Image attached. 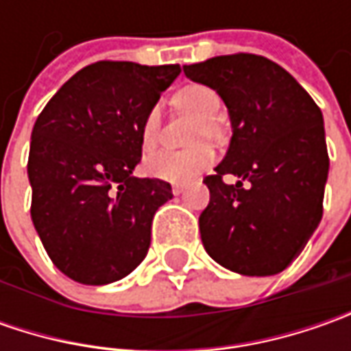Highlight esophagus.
I'll return each mask as SVG.
<instances>
[{"instance_id": "1", "label": "esophagus", "mask_w": 351, "mask_h": 351, "mask_svg": "<svg viewBox=\"0 0 351 351\" xmlns=\"http://www.w3.org/2000/svg\"><path fill=\"white\" fill-rule=\"evenodd\" d=\"M183 191H185V185H173V187H171V193H173V195H182Z\"/></svg>"}]
</instances>
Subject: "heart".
<instances>
[{"mask_svg": "<svg viewBox=\"0 0 351 351\" xmlns=\"http://www.w3.org/2000/svg\"><path fill=\"white\" fill-rule=\"evenodd\" d=\"M176 105L191 115L199 117L193 142H221L224 138V128L217 117L221 115V97L215 89L203 84L185 86L176 93ZM160 141V109L150 107L141 123V146L144 152H152ZM217 156L210 146H195L183 152H158L150 156L144 169L150 178L168 183H189L199 173L215 164Z\"/></svg>", "mask_w": 351, "mask_h": 351, "instance_id": "obj_1", "label": "heart"}]
</instances>
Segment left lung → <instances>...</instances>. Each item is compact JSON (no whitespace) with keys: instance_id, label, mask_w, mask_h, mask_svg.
I'll return each instance as SVG.
<instances>
[{"instance_id":"1","label":"left lung","mask_w":351,"mask_h":351,"mask_svg":"<svg viewBox=\"0 0 351 351\" xmlns=\"http://www.w3.org/2000/svg\"><path fill=\"white\" fill-rule=\"evenodd\" d=\"M183 72L223 97L232 123L226 158L203 180L210 193L199 217L203 246L236 274H279L322 219L328 178L322 113L301 84L265 56H215ZM226 173L241 182L224 184Z\"/></svg>"}]
</instances>
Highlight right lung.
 Segmentation results:
<instances>
[{"label":"right lung","mask_w":351,"mask_h":351,"mask_svg":"<svg viewBox=\"0 0 351 351\" xmlns=\"http://www.w3.org/2000/svg\"><path fill=\"white\" fill-rule=\"evenodd\" d=\"M180 64L101 60L62 86L31 134V219L64 276L105 285L128 276L150 248L168 182L132 178L141 162V123Z\"/></svg>","instance_id":"1"}]
</instances>
